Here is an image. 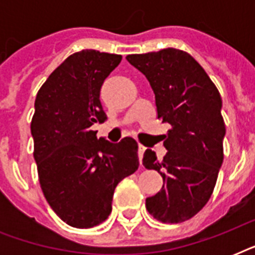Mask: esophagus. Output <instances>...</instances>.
<instances>
[{
  "label": "esophagus",
  "mask_w": 255,
  "mask_h": 255,
  "mask_svg": "<svg viewBox=\"0 0 255 255\" xmlns=\"http://www.w3.org/2000/svg\"><path fill=\"white\" fill-rule=\"evenodd\" d=\"M144 151H145V147H144V145H141V144H139V149H137V155H139L140 163H141V160H143Z\"/></svg>",
  "instance_id": "34e87169"
}]
</instances>
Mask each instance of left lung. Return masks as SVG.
Returning a JSON list of instances; mask_svg holds the SVG:
<instances>
[{
    "instance_id": "1",
    "label": "left lung",
    "mask_w": 255,
    "mask_h": 255,
    "mask_svg": "<svg viewBox=\"0 0 255 255\" xmlns=\"http://www.w3.org/2000/svg\"><path fill=\"white\" fill-rule=\"evenodd\" d=\"M127 61L149 82L157 118L172 126L164 135L163 161L151 149L144 152V167L163 177L161 190L145 206L161 222L186 221L209 201L224 161L221 96L205 70L182 50L132 54Z\"/></svg>"
}]
</instances>
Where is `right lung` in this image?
Here are the masks:
<instances>
[{
	"label": "right lung",
	"mask_w": 255,
	"mask_h": 255,
	"mask_svg": "<svg viewBox=\"0 0 255 255\" xmlns=\"http://www.w3.org/2000/svg\"><path fill=\"white\" fill-rule=\"evenodd\" d=\"M122 61L118 54L82 50L54 70L35 98L31 136L39 184L67 225L87 229L106 221L116 185L139 168L137 143L98 139L103 123L100 88Z\"/></svg>",
	"instance_id": "add662e5"
}]
</instances>
